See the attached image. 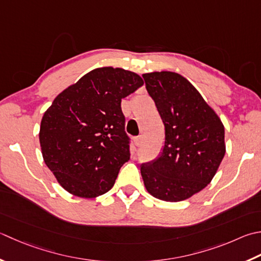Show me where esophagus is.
Segmentation results:
<instances>
[{"label": "esophagus", "mask_w": 261, "mask_h": 261, "mask_svg": "<svg viewBox=\"0 0 261 261\" xmlns=\"http://www.w3.org/2000/svg\"><path fill=\"white\" fill-rule=\"evenodd\" d=\"M141 144H142V137H141V136L136 137V138H135V145H136L137 147H140Z\"/></svg>", "instance_id": "34e87169"}]
</instances>
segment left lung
Wrapping results in <instances>:
<instances>
[{"label": "left lung", "mask_w": 261, "mask_h": 261, "mask_svg": "<svg viewBox=\"0 0 261 261\" xmlns=\"http://www.w3.org/2000/svg\"><path fill=\"white\" fill-rule=\"evenodd\" d=\"M164 123V147L142 163L147 191L165 201H181L201 191L225 155L224 125L198 90L170 71L142 74Z\"/></svg>", "instance_id": "obj_1"}]
</instances>
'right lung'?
<instances>
[{
    "instance_id": "right-lung-1",
    "label": "right lung",
    "mask_w": 261,
    "mask_h": 261,
    "mask_svg": "<svg viewBox=\"0 0 261 261\" xmlns=\"http://www.w3.org/2000/svg\"><path fill=\"white\" fill-rule=\"evenodd\" d=\"M144 85L120 68L90 71L63 90L40 123L45 164L66 191L81 198L104 195L130 160V137L121 100Z\"/></svg>"
}]
</instances>
